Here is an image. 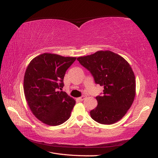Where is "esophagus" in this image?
<instances>
[{"label": "esophagus", "mask_w": 158, "mask_h": 158, "mask_svg": "<svg viewBox=\"0 0 158 158\" xmlns=\"http://www.w3.org/2000/svg\"><path fill=\"white\" fill-rule=\"evenodd\" d=\"M86 98H87V96L86 95H83L82 96L80 97V98H79V99L80 100H85Z\"/></svg>", "instance_id": "esophagus-1"}]
</instances>
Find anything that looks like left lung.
<instances>
[{
    "mask_svg": "<svg viewBox=\"0 0 158 158\" xmlns=\"http://www.w3.org/2000/svg\"><path fill=\"white\" fill-rule=\"evenodd\" d=\"M77 60L91 73L103 95L96 97L98 105L90 111L92 118L102 124L115 123L126 115L136 95V80L129 63L110 51H98Z\"/></svg>",
    "mask_w": 158,
    "mask_h": 158,
    "instance_id": "8db88e82",
    "label": "left lung"
}]
</instances>
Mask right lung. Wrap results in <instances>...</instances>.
I'll return each instance as SVG.
<instances>
[{"mask_svg":"<svg viewBox=\"0 0 158 158\" xmlns=\"http://www.w3.org/2000/svg\"><path fill=\"white\" fill-rule=\"evenodd\" d=\"M76 58L44 53L33 58L26 70V100L33 115L47 125H60L70 117L75 100L62 90L65 73Z\"/></svg>","mask_w":158,"mask_h":158,"instance_id":"add662e5","label":"right lung"}]
</instances>
